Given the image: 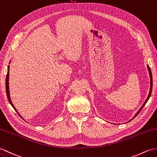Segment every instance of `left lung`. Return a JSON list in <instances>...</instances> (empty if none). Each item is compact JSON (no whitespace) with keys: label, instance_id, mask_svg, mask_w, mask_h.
<instances>
[{"label":"left lung","instance_id":"8db88e82","mask_svg":"<svg viewBox=\"0 0 157 157\" xmlns=\"http://www.w3.org/2000/svg\"><path fill=\"white\" fill-rule=\"evenodd\" d=\"M147 69H148V73H149V76H150V81H151V82H150V90H149L148 95V96H147V99H146L145 101H144V102L143 103V104L142 105V106L140 108V109H139V110H138V111L136 113L135 115H134V116H133V118H131L130 120H128V122H130L131 120H132L134 118L136 117V116L138 114H139L140 112L141 111L142 109H143V108L145 104H147V102L148 101V99H149V98H150V97H151V92H152V73H151V70L150 67H149L148 65H147Z\"/></svg>","mask_w":157,"mask_h":157}]
</instances>
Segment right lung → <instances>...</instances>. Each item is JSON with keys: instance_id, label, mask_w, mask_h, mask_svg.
I'll list each match as a JSON object with an SVG mask.
<instances>
[{"instance_id": "1", "label": "right lung", "mask_w": 157, "mask_h": 157, "mask_svg": "<svg viewBox=\"0 0 157 157\" xmlns=\"http://www.w3.org/2000/svg\"><path fill=\"white\" fill-rule=\"evenodd\" d=\"M9 65L8 66V70H7V75H6V95H7V98H8V100L10 104L12 105L13 108L14 109V110H15L17 113L18 114H19L21 117L24 120V118L22 117V116L20 115V114L19 113V112L17 111V109L15 108V107L14 106V105L13 104V102L11 101V99H10V92H9Z\"/></svg>"}]
</instances>
